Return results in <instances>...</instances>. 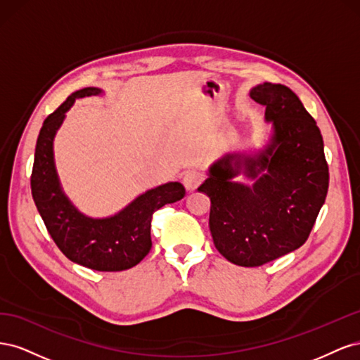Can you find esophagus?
<instances>
[{
    "label": "esophagus",
    "instance_id": "esophagus-1",
    "mask_svg": "<svg viewBox=\"0 0 360 360\" xmlns=\"http://www.w3.org/2000/svg\"><path fill=\"white\" fill-rule=\"evenodd\" d=\"M201 181H202V174L198 171H189L184 174V177H183L184 188H186V191H189V192L197 189L201 184Z\"/></svg>",
    "mask_w": 360,
    "mask_h": 360
}]
</instances>
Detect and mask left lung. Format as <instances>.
Returning <instances> with one entry per match:
<instances>
[{
	"label": "left lung",
	"instance_id": "obj_1",
	"mask_svg": "<svg viewBox=\"0 0 360 360\" xmlns=\"http://www.w3.org/2000/svg\"><path fill=\"white\" fill-rule=\"evenodd\" d=\"M250 99L266 106L271 135L257 153H226L198 188L210 198V233L233 264L263 266L300 248L329 188V167L315 120L281 84H258ZM243 173L252 184L233 179Z\"/></svg>",
	"mask_w": 360,
	"mask_h": 360
}]
</instances>
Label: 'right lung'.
Listing matches in <instances>:
<instances>
[{"instance_id": "add662e5", "label": "right lung", "mask_w": 360, "mask_h": 360, "mask_svg": "<svg viewBox=\"0 0 360 360\" xmlns=\"http://www.w3.org/2000/svg\"><path fill=\"white\" fill-rule=\"evenodd\" d=\"M96 86L72 93L40 129L31 174V193L46 230L70 261L97 271H120L136 266L151 249V216L165 204L184 197L183 184L169 181L129 202L108 217L81 213L64 193L53 160V138L76 99L97 96Z\"/></svg>"}]
</instances>
